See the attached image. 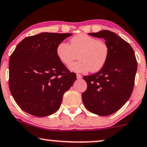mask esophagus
I'll return each mask as SVG.
<instances>
[{
  "label": "esophagus",
  "instance_id": "obj_1",
  "mask_svg": "<svg viewBox=\"0 0 147 147\" xmlns=\"http://www.w3.org/2000/svg\"><path fill=\"white\" fill-rule=\"evenodd\" d=\"M77 79H81V78H82V76H81V75H79V74H77Z\"/></svg>",
  "mask_w": 147,
  "mask_h": 147
}]
</instances>
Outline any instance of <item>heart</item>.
<instances>
[{"instance_id":"heart-1","label":"heart","mask_w":147,"mask_h":147,"mask_svg":"<svg viewBox=\"0 0 147 147\" xmlns=\"http://www.w3.org/2000/svg\"><path fill=\"white\" fill-rule=\"evenodd\" d=\"M70 45L66 42L58 44L56 55L65 66H69L78 55L79 61L69 66L72 72L86 73L97 72L103 68L108 59L109 49L105 42L84 33L72 37Z\"/></svg>"}]
</instances>
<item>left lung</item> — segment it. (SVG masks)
<instances>
[{
  "instance_id": "1",
  "label": "left lung",
  "mask_w": 147,
  "mask_h": 147,
  "mask_svg": "<svg viewBox=\"0 0 147 147\" xmlns=\"http://www.w3.org/2000/svg\"><path fill=\"white\" fill-rule=\"evenodd\" d=\"M90 35L103 38L108 46L109 55L105 65L99 72L84 76L88 85L82 94L85 107L100 116L117 112L130 98L133 91L137 61L129 44L108 30Z\"/></svg>"
}]
</instances>
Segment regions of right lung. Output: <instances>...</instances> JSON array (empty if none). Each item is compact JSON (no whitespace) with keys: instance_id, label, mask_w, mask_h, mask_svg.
I'll return each instance as SVG.
<instances>
[{"instance_id":"add662e5","label":"right lung","mask_w":147,"mask_h":147,"mask_svg":"<svg viewBox=\"0 0 147 147\" xmlns=\"http://www.w3.org/2000/svg\"><path fill=\"white\" fill-rule=\"evenodd\" d=\"M72 33L44 32L22 40L10 56L9 86L22 110L38 117L56 112L77 80L58 59V44Z\"/></svg>"}]
</instances>
